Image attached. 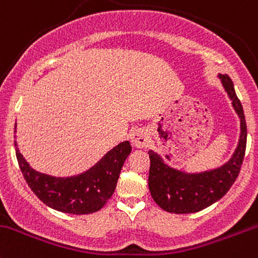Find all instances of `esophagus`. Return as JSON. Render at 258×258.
<instances>
[{
	"mask_svg": "<svg viewBox=\"0 0 258 258\" xmlns=\"http://www.w3.org/2000/svg\"><path fill=\"white\" fill-rule=\"evenodd\" d=\"M132 143L135 148H147L150 143L149 134L144 129L135 130L132 134Z\"/></svg>",
	"mask_w": 258,
	"mask_h": 258,
	"instance_id": "34e87169",
	"label": "esophagus"
}]
</instances>
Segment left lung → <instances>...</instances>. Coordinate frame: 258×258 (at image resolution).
<instances>
[{
    "mask_svg": "<svg viewBox=\"0 0 258 258\" xmlns=\"http://www.w3.org/2000/svg\"><path fill=\"white\" fill-rule=\"evenodd\" d=\"M219 78L240 118L241 133L237 148L230 160L222 166L195 174L170 168L159 154L149 150V190L154 201L168 212L192 214L209 208L230 190L241 170L247 142L245 114L230 77L219 74Z\"/></svg>",
    "mask_w": 258,
    "mask_h": 258,
    "instance_id": "8db88e82",
    "label": "left lung"
}]
</instances>
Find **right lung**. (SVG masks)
<instances>
[{
	"instance_id": "1",
	"label": "right lung",
	"mask_w": 258,
	"mask_h": 258,
	"mask_svg": "<svg viewBox=\"0 0 258 258\" xmlns=\"http://www.w3.org/2000/svg\"><path fill=\"white\" fill-rule=\"evenodd\" d=\"M15 147L23 177L37 198L49 208L73 215L92 214L107 204L115 190L124 161L132 151L130 143L123 142L87 171L76 176L55 177L32 169L18 150L17 142Z\"/></svg>"
}]
</instances>
